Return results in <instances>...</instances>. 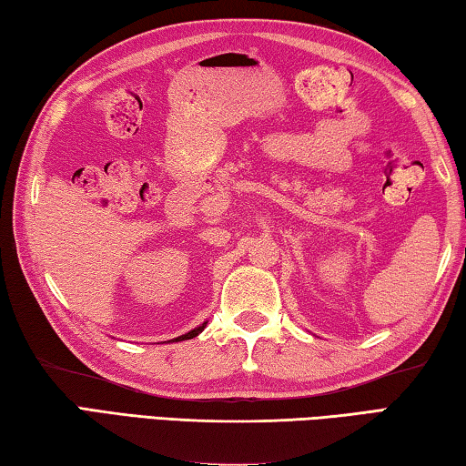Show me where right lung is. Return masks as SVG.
Masks as SVG:
<instances>
[{"mask_svg":"<svg viewBox=\"0 0 466 466\" xmlns=\"http://www.w3.org/2000/svg\"><path fill=\"white\" fill-rule=\"evenodd\" d=\"M204 328H207V321H204L202 325H198V328H196V329H192V331H187V333H184V336H179V338H176V341L192 339V338H196V336H198V333H200V331H202ZM171 341H174V339H171Z\"/></svg>","mask_w":466,"mask_h":466,"instance_id":"1","label":"right lung"}]
</instances>
